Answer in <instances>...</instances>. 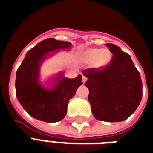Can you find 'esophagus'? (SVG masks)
<instances>
[{
  "instance_id": "esophagus-1",
  "label": "esophagus",
  "mask_w": 153,
  "mask_h": 153,
  "mask_svg": "<svg viewBox=\"0 0 153 153\" xmlns=\"http://www.w3.org/2000/svg\"><path fill=\"white\" fill-rule=\"evenodd\" d=\"M87 81V78L85 77V76H82V82H83V83H85V81Z\"/></svg>"
}]
</instances>
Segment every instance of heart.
Returning a JSON list of instances; mask_svg holds the SVG:
<instances>
[{
  "instance_id": "b5f03b06",
  "label": "heart",
  "mask_w": 153,
  "mask_h": 153,
  "mask_svg": "<svg viewBox=\"0 0 153 153\" xmlns=\"http://www.w3.org/2000/svg\"><path fill=\"white\" fill-rule=\"evenodd\" d=\"M86 56L92 61L98 59V63L100 65H105L108 63L111 59V55L108 51L100 49H90L86 51Z\"/></svg>"
}]
</instances>
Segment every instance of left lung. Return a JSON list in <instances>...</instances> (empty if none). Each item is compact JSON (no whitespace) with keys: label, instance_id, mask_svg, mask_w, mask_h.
Wrapping results in <instances>:
<instances>
[{"label":"left lung","instance_id":"left-lung-1","mask_svg":"<svg viewBox=\"0 0 153 153\" xmlns=\"http://www.w3.org/2000/svg\"><path fill=\"white\" fill-rule=\"evenodd\" d=\"M113 54L108 67L83 71L87 78L88 100L94 117L99 121L118 122L126 120L141 102L140 74L128 53L116 45L106 44Z\"/></svg>","mask_w":153,"mask_h":153}]
</instances>
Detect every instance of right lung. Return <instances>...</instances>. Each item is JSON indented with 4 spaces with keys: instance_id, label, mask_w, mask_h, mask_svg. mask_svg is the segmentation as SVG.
<instances>
[{
    "instance_id": "add662e5",
    "label": "right lung",
    "mask_w": 153,
    "mask_h": 153,
    "mask_svg": "<svg viewBox=\"0 0 153 153\" xmlns=\"http://www.w3.org/2000/svg\"><path fill=\"white\" fill-rule=\"evenodd\" d=\"M68 41L47 38L39 42L25 55L16 72V97L24 110L40 121L57 122L64 118L69 100L82 85V76L74 79L63 72L49 78L46 86L40 81V68L45 60L62 50L70 51Z\"/></svg>"
}]
</instances>
